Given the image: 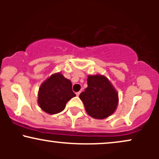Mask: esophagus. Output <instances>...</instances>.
<instances>
[{
    "instance_id": "1",
    "label": "esophagus",
    "mask_w": 159,
    "mask_h": 159,
    "mask_svg": "<svg viewBox=\"0 0 159 159\" xmlns=\"http://www.w3.org/2000/svg\"><path fill=\"white\" fill-rule=\"evenodd\" d=\"M80 93H81V92H77V93H76V96H78L80 95Z\"/></svg>"
}]
</instances>
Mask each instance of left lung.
Segmentation results:
<instances>
[{"label":"left lung","mask_w":159,"mask_h":159,"mask_svg":"<svg viewBox=\"0 0 159 159\" xmlns=\"http://www.w3.org/2000/svg\"><path fill=\"white\" fill-rule=\"evenodd\" d=\"M87 113L95 119L111 116L118 104V93L106 77L89 75L87 87L79 96Z\"/></svg>","instance_id":"obj_1"}]
</instances>
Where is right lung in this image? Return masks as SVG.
<instances>
[{
	"label": "right lung",
	"mask_w": 159,
	"mask_h": 159,
	"mask_svg": "<svg viewBox=\"0 0 159 159\" xmlns=\"http://www.w3.org/2000/svg\"><path fill=\"white\" fill-rule=\"evenodd\" d=\"M72 82L61 73L52 75L40 86L38 103L42 110L50 114L61 112L66 105L76 96Z\"/></svg>",
	"instance_id": "obj_1"
}]
</instances>
